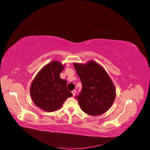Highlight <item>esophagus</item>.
<instances>
[{
  "label": "esophagus",
  "mask_w": 150,
  "mask_h": 150,
  "mask_svg": "<svg viewBox=\"0 0 150 150\" xmlns=\"http://www.w3.org/2000/svg\"><path fill=\"white\" fill-rule=\"evenodd\" d=\"M76 90H73L72 91V96H74L75 95H76Z\"/></svg>",
  "instance_id": "obj_1"
}]
</instances>
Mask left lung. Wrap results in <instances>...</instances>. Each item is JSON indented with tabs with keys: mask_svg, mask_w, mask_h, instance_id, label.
<instances>
[{
	"mask_svg": "<svg viewBox=\"0 0 150 150\" xmlns=\"http://www.w3.org/2000/svg\"><path fill=\"white\" fill-rule=\"evenodd\" d=\"M74 66L82 83V90L76 96L81 110L92 116L106 112L115 101L116 90L106 71L94 61L74 63Z\"/></svg>",
	"mask_w": 150,
	"mask_h": 150,
	"instance_id": "left-lung-1",
	"label": "left lung"
}]
</instances>
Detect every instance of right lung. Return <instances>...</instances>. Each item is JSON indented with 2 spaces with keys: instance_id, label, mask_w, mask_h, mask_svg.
<instances>
[{
  "instance_id": "1",
  "label": "right lung",
  "mask_w": 150,
  "mask_h": 150,
  "mask_svg": "<svg viewBox=\"0 0 150 150\" xmlns=\"http://www.w3.org/2000/svg\"><path fill=\"white\" fill-rule=\"evenodd\" d=\"M64 69L59 62L54 61L44 66L35 76L30 88L32 100L46 111H54L72 94L67 88V81L60 78Z\"/></svg>"
}]
</instances>
